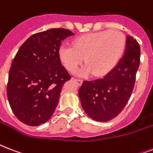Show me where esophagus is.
Segmentation results:
<instances>
[{
  "label": "esophagus",
  "instance_id": "esophagus-1",
  "mask_svg": "<svg viewBox=\"0 0 153 153\" xmlns=\"http://www.w3.org/2000/svg\"><path fill=\"white\" fill-rule=\"evenodd\" d=\"M74 81L76 82V83L78 84V85H81L82 83V79H74Z\"/></svg>",
  "mask_w": 153,
  "mask_h": 153
}]
</instances>
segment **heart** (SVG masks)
I'll return each mask as SVG.
<instances>
[{"label": "heart", "instance_id": "obj_1", "mask_svg": "<svg viewBox=\"0 0 153 153\" xmlns=\"http://www.w3.org/2000/svg\"><path fill=\"white\" fill-rule=\"evenodd\" d=\"M125 48V36L119 32L107 30L77 37L73 46L62 44L58 54L62 65L69 71H75L85 59L87 64L79 74L85 76L94 72L96 76H102L116 67Z\"/></svg>", "mask_w": 153, "mask_h": 153}]
</instances>
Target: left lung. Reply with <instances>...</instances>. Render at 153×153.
Segmentation results:
<instances>
[{"label": "left lung", "instance_id": "obj_1", "mask_svg": "<svg viewBox=\"0 0 153 153\" xmlns=\"http://www.w3.org/2000/svg\"><path fill=\"white\" fill-rule=\"evenodd\" d=\"M126 45L123 56L111 71L101 79L83 81L79 89L82 107L94 121L103 122L114 118L130 98L140 65V48L129 35Z\"/></svg>", "mask_w": 153, "mask_h": 153}]
</instances>
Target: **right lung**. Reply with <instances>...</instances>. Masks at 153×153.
Wrapping results in <instances>:
<instances>
[{
  "instance_id": "obj_1",
  "label": "right lung",
  "mask_w": 153,
  "mask_h": 153,
  "mask_svg": "<svg viewBox=\"0 0 153 153\" xmlns=\"http://www.w3.org/2000/svg\"><path fill=\"white\" fill-rule=\"evenodd\" d=\"M70 30L52 28L31 36L18 50L11 65L7 97L15 116L30 126L46 123L59 103L71 76L59 58V48Z\"/></svg>"
}]
</instances>
